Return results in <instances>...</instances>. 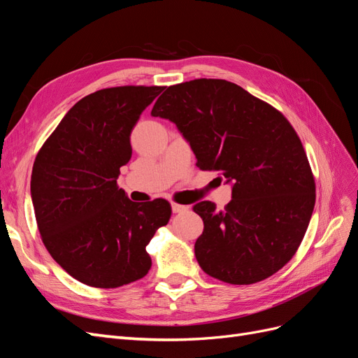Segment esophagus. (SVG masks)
<instances>
[{
    "mask_svg": "<svg viewBox=\"0 0 358 358\" xmlns=\"http://www.w3.org/2000/svg\"><path fill=\"white\" fill-rule=\"evenodd\" d=\"M188 209H189L188 206H183V204H179V203H171L173 213H182V212H185Z\"/></svg>",
    "mask_w": 358,
    "mask_h": 358,
    "instance_id": "esophagus-1",
    "label": "esophagus"
}]
</instances>
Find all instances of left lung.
I'll use <instances>...</instances> for the list:
<instances>
[{
    "instance_id": "8db88e82",
    "label": "left lung",
    "mask_w": 358,
    "mask_h": 358,
    "mask_svg": "<svg viewBox=\"0 0 358 358\" xmlns=\"http://www.w3.org/2000/svg\"><path fill=\"white\" fill-rule=\"evenodd\" d=\"M152 116L176 124L201 170L233 183L222 210L200 201L194 251L203 272L227 284L259 282L296 254L315 206V180L287 117L239 85L196 79L169 86Z\"/></svg>"
}]
</instances>
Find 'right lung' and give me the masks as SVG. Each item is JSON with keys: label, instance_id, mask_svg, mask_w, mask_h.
Listing matches in <instances>:
<instances>
[{"label": "right lung", "instance_id": "1", "mask_svg": "<svg viewBox=\"0 0 358 358\" xmlns=\"http://www.w3.org/2000/svg\"><path fill=\"white\" fill-rule=\"evenodd\" d=\"M164 86H116L86 95L38 150L31 199L41 241L52 258L95 288L143 278L146 245L171 215L169 201L134 203L117 187L131 158L129 136Z\"/></svg>", "mask_w": 358, "mask_h": 358}]
</instances>
